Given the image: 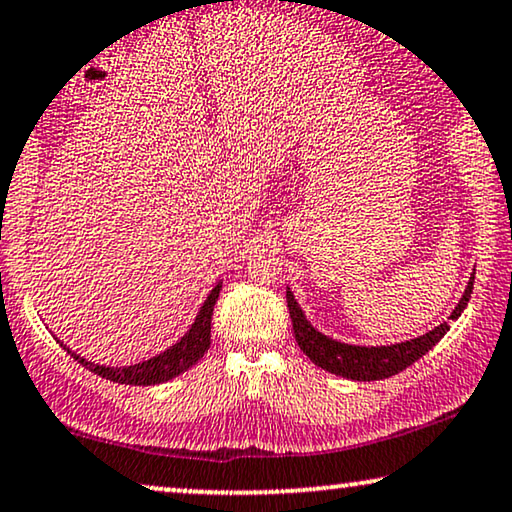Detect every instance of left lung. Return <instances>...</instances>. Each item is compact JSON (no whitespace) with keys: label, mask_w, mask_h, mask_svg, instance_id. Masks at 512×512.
<instances>
[{"label":"left lung","mask_w":512,"mask_h":512,"mask_svg":"<svg viewBox=\"0 0 512 512\" xmlns=\"http://www.w3.org/2000/svg\"><path fill=\"white\" fill-rule=\"evenodd\" d=\"M473 282L475 277H470L466 294L456 305V310L451 313L449 320H459L463 310L470 301V294H473ZM287 308L291 315V322H294V336L298 348L303 350L305 355L313 360L317 367L324 371H331V374L353 378V381H381V378L400 374L402 369H407L416 360H421L428 350H433V345L440 341V338L449 331V324L442 322L440 327H435L428 334L411 338V341L395 343V345H378V348H364V345H348L331 341L320 331L313 329L305 320L303 310L298 308L294 301V294L287 289Z\"/></svg>","instance_id":"8db88e82"}]
</instances>
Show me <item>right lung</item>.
I'll return each instance as SVG.
<instances>
[{
	"label": "right lung",
	"instance_id": "right-lung-1",
	"mask_svg": "<svg viewBox=\"0 0 512 512\" xmlns=\"http://www.w3.org/2000/svg\"><path fill=\"white\" fill-rule=\"evenodd\" d=\"M218 294H221V282L211 289V294L204 301L202 310H199L195 324H192L188 334H185L176 345H171L169 350H164L162 355L152 357L148 362L131 364V367H101V364L86 362L84 357H79L68 350L70 357L86 367L94 374L108 378L112 383H124V386H157V383L171 381V378L188 371L192 364H195L199 357L209 350L211 345V315H214V305L218 301Z\"/></svg>",
	"mask_w": 512,
	"mask_h": 512
}]
</instances>
